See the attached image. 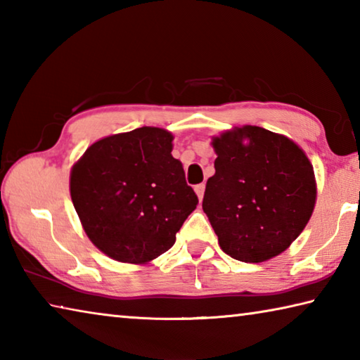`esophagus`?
Here are the masks:
<instances>
[{
    "label": "esophagus",
    "instance_id": "esophagus-1",
    "mask_svg": "<svg viewBox=\"0 0 360 360\" xmlns=\"http://www.w3.org/2000/svg\"><path fill=\"white\" fill-rule=\"evenodd\" d=\"M193 191H195V193L198 195V198L202 200L203 198V193H205V184H197L193 187Z\"/></svg>",
    "mask_w": 360,
    "mask_h": 360
}]
</instances>
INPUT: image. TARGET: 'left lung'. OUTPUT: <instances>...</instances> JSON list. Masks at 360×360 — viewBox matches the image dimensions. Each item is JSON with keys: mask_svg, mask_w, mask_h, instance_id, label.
Listing matches in <instances>:
<instances>
[{"mask_svg": "<svg viewBox=\"0 0 360 360\" xmlns=\"http://www.w3.org/2000/svg\"><path fill=\"white\" fill-rule=\"evenodd\" d=\"M216 173L206 182L203 211L219 246L257 264L285 251L313 214L311 162L284 135L245 125L212 138Z\"/></svg>", "mask_w": 360, "mask_h": 360, "instance_id": "1", "label": "left lung"}]
</instances>
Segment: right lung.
<instances>
[{
  "label": "right lung",
  "instance_id": "add662e5",
  "mask_svg": "<svg viewBox=\"0 0 360 360\" xmlns=\"http://www.w3.org/2000/svg\"><path fill=\"white\" fill-rule=\"evenodd\" d=\"M173 135L157 127L94 143L72 165L70 192L90 241L124 264H148L174 245L198 198Z\"/></svg>",
  "mask_w": 360,
  "mask_h": 360
}]
</instances>
